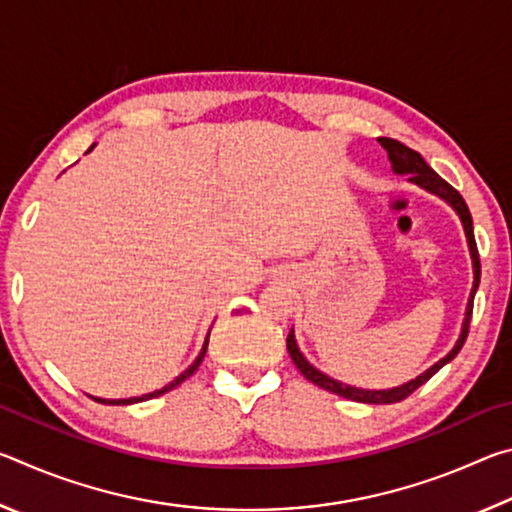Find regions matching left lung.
Returning a JSON list of instances; mask_svg holds the SVG:
<instances>
[{
  "label": "left lung",
  "mask_w": 512,
  "mask_h": 512,
  "mask_svg": "<svg viewBox=\"0 0 512 512\" xmlns=\"http://www.w3.org/2000/svg\"><path fill=\"white\" fill-rule=\"evenodd\" d=\"M379 144L384 146L386 153H388V160L393 164V171L395 173H409V180L415 185H420L422 189H427V192L436 194L447 201L449 205L454 207L456 214L461 216V223H463V230H465V237H467V246H470V255H472V266H474V284H472V293H470V300H467V309H465V320H463V329H461V336H458L456 345L452 348V352L447 354V357L440 359L436 366H431L427 372H422L420 377L411 379L409 384H402L397 388H388V391H363V388H354V386H345L341 381H336L332 377L323 375V372L316 370L311 363L302 357V352L298 350V343H296V334H293V329L287 336V350L291 354L293 363H296V368L305 375V379H309L311 384H316L320 388H325L329 393H336L345 397V400H352V402H363V404H395V402H402L404 397H409L413 391H418L422 384H427V381L436 375V372L445 366V363L452 361L458 352H461L463 343L467 339V332H470V320H472V307H474V293L479 289V280H481V262H479V250H476V241H474V228H472V214L467 210V203L463 201V196L456 192V189L438 176L436 171H433L427 162H424L422 155L418 151L409 149V146L391 140V137H377Z\"/></svg>",
  "instance_id": "left-lung-1"
}]
</instances>
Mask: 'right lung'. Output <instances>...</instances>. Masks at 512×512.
<instances>
[{
  "label": "right lung",
  "instance_id": "1",
  "mask_svg": "<svg viewBox=\"0 0 512 512\" xmlns=\"http://www.w3.org/2000/svg\"><path fill=\"white\" fill-rule=\"evenodd\" d=\"M94 146V144H92ZM92 146H90V151H92ZM207 341H210V334H207V339H205V343H203V350H201V354H198L196 357V361L192 363V366H189L183 375H178L176 379L171 381V384H167L164 388H160V391H153V393H146V395H142V397H128V400H101V397H92L94 402H101V404H135V402H144V400H151V397H160L162 393H167V391H171V388H176L178 384H183V381L187 379V377H192L194 372L198 370V366H201V361H203V357H205V352H207Z\"/></svg>",
  "mask_w": 512,
  "mask_h": 512
}]
</instances>
